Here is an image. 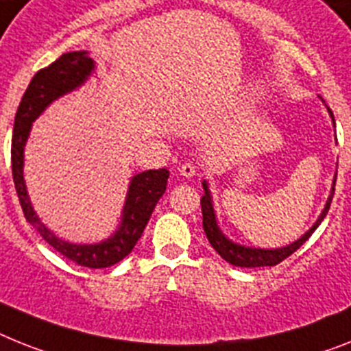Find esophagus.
Wrapping results in <instances>:
<instances>
[{"label": "esophagus", "instance_id": "34e87169", "mask_svg": "<svg viewBox=\"0 0 351 351\" xmlns=\"http://www.w3.org/2000/svg\"><path fill=\"white\" fill-rule=\"evenodd\" d=\"M178 173H180L182 176H187V178H191V176L196 175V167H194L193 164H189V162H185V164H182V166L178 167Z\"/></svg>", "mask_w": 351, "mask_h": 351}]
</instances>
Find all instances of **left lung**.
I'll use <instances>...</instances> for the list:
<instances>
[{
  "label": "left lung",
  "instance_id": "1",
  "mask_svg": "<svg viewBox=\"0 0 351 351\" xmlns=\"http://www.w3.org/2000/svg\"><path fill=\"white\" fill-rule=\"evenodd\" d=\"M326 110H328V114H330L332 123H334L335 126L334 114H332V110L328 107H326ZM335 178H337V173L334 175V182H332V189H330V194H328V199H326L325 203V208L321 210L316 223H314V225H312L311 228H308L302 237H300V239H296L291 244H285V246H282V248H255V246H246V244L235 243V241H232L230 237H226V235L223 234V230H221L219 223H217L216 210H214V202H212V194H210V189H208V182L203 180L202 185H203V191H205V194L202 196L203 230H205V234H207L208 243L212 244V248L216 250L221 257L225 258L226 262H230L232 266L266 267V266H276V264H280L284 258L293 255V253L296 252V250H298L312 234H314V230L321 225V221L325 219L326 212H328V208H330L332 196H334Z\"/></svg>",
  "mask_w": 351,
  "mask_h": 351
}]
</instances>
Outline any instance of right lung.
<instances>
[{
  "label": "right lung",
  "mask_w": 351,
  "mask_h": 351,
  "mask_svg": "<svg viewBox=\"0 0 351 351\" xmlns=\"http://www.w3.org/2000/svg\"><path fill=\"white\" fill-rule=\"evenodd\" d=\"M94 69H96V62L90 58L89 51H84V49L64 53L48 67L40 69L32 78L16 112L10 153L12 176H14V184H16L17 196H19L26 221L39 232L40 237L49 246H53L66 258L76 262L78 266L101 269V267L117 264L134 250L144 228L148 225L153 208L162 198V194L166 193L169 171L162 167V169L143 171V173L132 176L116 232L108 235L107 239L90 244L69 243V241L58 237L53 230H49L37 216L25 182V148L28 137H30L34 121L53 101H57L58 98L73 93V90L80 89L82 85L93 76Z\"/></svg>",
  "instance_id": "obj_1"
}]
</instances>
